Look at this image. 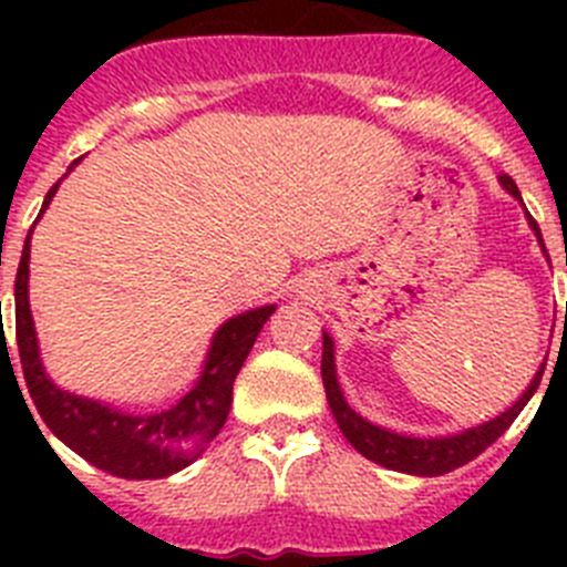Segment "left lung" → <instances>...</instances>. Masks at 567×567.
I'll return each instance as SVG.
<instances>
[{
    "instance_id": "1",
    "label": "left lung",
    "mask_w": 567,
    "mask_h": 567,
    "mask_svg": "<svg viewBox=\"0 0 567 567\" xmlns=\"http://www.w3.org/2000/svg\"><path fill=\"white\" fill-rule=\"evenodd\" d=\"M499 184L508 195H514L519 204H523V195H519L517 184L511 175H499ZM528 227L537 235L539 247L548 255L543 244V233H539L537 221L528 215ZM545 363L539 365V372L534 374V380L528 383V389L523 392V398L514 400V403L499 412L497 417L485 420L480 425H471L457 434H445V437H414V434H398L392 429H383V425L369 423L365 417H360L352 405L346 403L343 389L338 383V369H334V340L329 338V332H323V360H320V374H323V389H327L329 409H332L334 420H338L340 432L349 443L363 454L365 460L383 465L389 471H403V474H414V477H440V474H449V471L460 468V465L471 463V460L483 454L499 434L508 429L517 414L523 412L525 403L534 398L539 380H543Z\"/></svg>"
}]
</instances>
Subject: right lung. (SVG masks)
<instances>
[{
    "mask_svg": "<svg viewBox=\"0 0 567 567\" xmlns=\"http://www.w3.org/2000/svg\"><path fill=\"white\" fill-rule=\"evenodd\" d=\"M76 164L79 162H73V167ZM59 184L62 182L53 184L50 193L44 195L42 213L53 202ZM42 213H39V218H42ZM30 235H33V229L24 238L17 272V292H13V300H17V346L30 400L37 405V412L42 414L44 425L79 457L107 471L113 477L162 480L175 471L187 468L189 463L202 457L209 440H215V434L221 432L229 405H233L235 374L240 372L255 338L260 334L269 315L275 312V303L235 315L218 327L207 349L202 374L178 403L162 409V412H122V409L102 403V400L68 392L44 372L28 300Z\"/></svg>",
    "mask_w": 567,
    "mask_h": 567,
    "instance_id": "add662e5",
    "label": "right lung"
}]
</instances>
